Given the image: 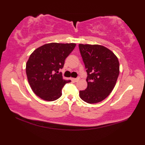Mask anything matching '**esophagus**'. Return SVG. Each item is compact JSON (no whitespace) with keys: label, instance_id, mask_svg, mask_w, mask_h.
I'll use <instances>...</instances> for the list:
<instances>
[{"label":"esophagus","instance_id":"34e87169","mask_svg":"<svg viewBox=\"0 0 145 145\" xmlns=\"http://www.w3.org/2000/svg\"><path fill=\"white\" fill-rule=\"evenodd\" d=\"M79 79H80V77H77V78H72V80H73V81H75V82L78 81V80H79Z\"/></svg>","mask_w":145,"mask_h":145}]
</instances>
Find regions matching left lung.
Here are the masks:
<instances>
[{"label": "left lung", "mask_w": 145, "mask_h": 145, "mask_svg": "<svg viewBox=\"0 0 145 145\" xmlns=\"http://www.w3.org/2000/svg\"><path fill=\"white\" fill-rule=\"evenodd\" d=\"M86 69L88 87L80 91V99L88 104H95L109 96L116 85L120 64L114 54L99 45H78Z\"/></svg>", "instance_id": "8db88e82"}]
</instances>
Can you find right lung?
Segmentation results:
<instances>
[{
	"instance_id": "1",
	"label": "right lung",
	"mask_w": 145,
	"mask_h": 145,
	"mask_svg": "<svg viewBox=\"0 0 145 145\" xmlns=\"http://www.w3.org/2000/svg\"><path fill=\"white\" fill-rule=\"evenodd\" d=\"M75 43H47L36 48L26 64V74L32 90L41 99L54 101L62 95L65 84L59 70L65 65V59L75 47Z\"/></svg>"
}]
</instances>
